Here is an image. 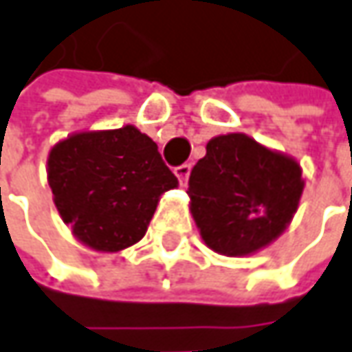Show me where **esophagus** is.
I'll use <instances>...</instances> for the list:
<instances>
[{
    "instance_id": "esophagus-1",
    "label": "esophagus",
    "mask_w": 352,
    "mask_h": 352,
    "mask_svg": "<svg viewBox=\"0 0 352 352\" xmlns=\"http://www.w3.org/2000/svg\"><path fill=\"white\" fill-rule=\"evenodd\" d=\"M175 175L181 185H187V179L188 175H190V165L183 164V165H179V167H175Z\"/></svg>"
}]
</instances>
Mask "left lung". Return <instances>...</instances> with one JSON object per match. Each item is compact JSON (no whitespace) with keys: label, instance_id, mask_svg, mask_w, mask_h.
Segmentation results:
<instances>
[{"label":"left lung","instance_id":"obj_1","mask_svg":"<svg viewBox=\"0 0 352 352\" xmlns=\"http://www.w3.org/2000/svg\"><path fill=\"white\" fill-rule=\"evenodd\" d=\"M302 167L243 132L214 136L188 177V208L208 248L253 255L285 232L304 192Z\"/></svg>","mask_w":352,"mask_h":352}]
</instances>
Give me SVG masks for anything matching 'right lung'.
Instances as JSON below:
<instances>
[{
	"mask_svg": "<svg viewBox=\"0 0 352 352\" xmlns=\"http://www.w3.org/2000/svg\"><path fill=\"white\" fill-rule=\"evenodd\" d=\"M46 175L64 224L99 253L138 243L162 195L179 185L155 142L132 124L60 140L50 148Z\"/></svg>",
	"mask_w": 352,
	"mask_h": 352,
	"instance_id": "1",
	"label": "right lung"
}]
</instances>
